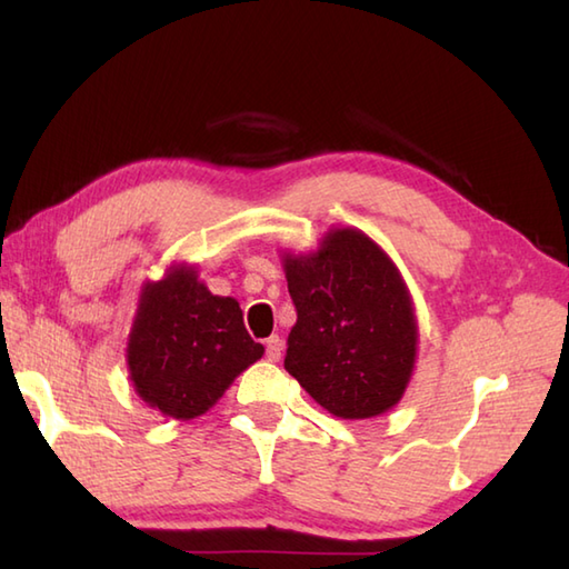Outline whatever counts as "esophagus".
<instances>
[{"label": "esophagus", "mask_w": 569, "mask_h": 569, "mask_svg": "<svg viewBox=\"0 0 569 569\" xmlns=\"http://www.w3.org/2000/svg\"><path fill=\"white\" fill-rule=\"evenodd\" d=\"M281 355H283L281 337H278V335L269 337V340H266V357H269V361H278V359H281Z\"/></svg>", "instance_id": "esophagus-1"}]
</instances>
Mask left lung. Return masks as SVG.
<instances>
[{
    "instance_id": "1",
    "label": "left lung",
    "mask_w": 569,
    "mask_h": 569,
    "mask_svg": "<svg viewBox=\"0 0 569 569\" xmlns=\"http://www.w3.org/2000/svg\"><path fill=\"white\" fill-rule=\"evenodd\" d=\"M281 263L298 310L286 371L335 418L389 413L418 359L413 296L393 259L361 229L332 227Z\"/></svg>"
}]
</instances>
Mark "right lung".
<instances>
[{
    "label": "right lung",
    "mask_w": 569,
    "mask_h": 569,
    "mask_svg": "<svg viewBox=\"0 0 569 569\" xmlns=\"http://www.w3.org/2000/svg\"><path fill=\"white\" fill-rule=\"evenodd\" d=\"M263 357L234 298L214 296L196 263L166 266L143 281L127 337V371L151 410L192 420L220 401L241 371Z\"/></svg>",
    "instance_id": "right-lung-1"
}]
</instances>
